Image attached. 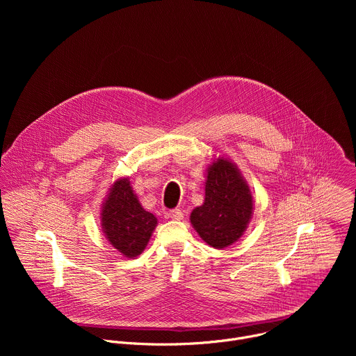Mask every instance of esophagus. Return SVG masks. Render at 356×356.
I'll return each mask as SVG.
<instances>
[{
	"label": "esophagus",
	"mask_w": 356,
	"mask_h": 356,
	"mask_svg": "<svg viewBox=\"0 0 356 356\" xmlns=\"http://www.w3.org/2000/svg\"><path fill=\"white\" fill-rule=\"evenodd\" d=\"M168 216H169V218H172V220H176V221H180V220H183V211L180 210V209H173V210H170L169 213H168Z\"/></svg>",
	"instance_id": "34e87169"
}]
</instances>
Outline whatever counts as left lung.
I'll use <instances>...</instances> for the list:
<instances>
[{"instance_id": "8db88e82", "label": "left lung", "mask_w": 356, "mask_h": 356, "mask_svg": "<svg viewBox=\"0 0 356 356\" xmlns=\"http://www.w3.org/2000/svg\"><path fill=\"white\" fill-rule=\"evenodd\" d=\"M252 209V194L236 168L218 159L209 169L204 204L193 210L190 221L209 245L222 249L241 238Z\"/></svg>"}]
</instances>
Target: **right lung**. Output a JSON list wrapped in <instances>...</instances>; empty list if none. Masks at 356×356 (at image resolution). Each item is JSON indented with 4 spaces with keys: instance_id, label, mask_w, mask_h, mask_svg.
Masks as SVG:
<instances>
[{
    "instance_id": "1",
    "label": "right lung",
    "mask_w": 356,
    "mask_h": 356,
    "mask_svg": "<svg viewBox=\"0 0 356 356\" xmlns=\"http://www.w3.org/2000/svg\"><path fill=\"white\" fill-rule=\"evenodd\" d=\"M101 217L110 243L127 258L140 255L158 222L154 214L142 209L127 179L114 184Z\"/></svg>"
}]
</instances>
